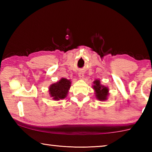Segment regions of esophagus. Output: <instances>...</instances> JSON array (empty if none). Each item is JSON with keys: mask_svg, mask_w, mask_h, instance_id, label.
Masks as SVG:
<instances>
[{"mask_svg": "<svg viewBox=\"0 0 152 152\" xmlns=\"http://www.w3.org/2000/svg\"><path fill=\"white\" fill-rule=\"evenodd\" d=\"M84 74L83 73V72H80L78 73V76L80 78H84Z\"/></svg>", "mask_w": 152, "mask_h": 152, "instance_id": "esophagus-1", "label": "esophagus"}]
</instances>
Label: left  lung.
Returning a JSON list of instances; mask_svg holds the SVG:
<instances>
[{"label":"left lung","mask_w":152,"mask_h":152,"mask_svg":"<svg viewBox=\"0 0 152 152\" xmlns=\"http://www.w3.org/2000/svg\"><path fill=\"white\" fill-rule=\"evenodd\" d=\"M94 85L93 86V88L96 92V96L99 101H105L107 99V96L109 93V89L107 87H105L102 86L100 83V80H96L94 82Z\"/></svg>","instance_id":"obj_1"}]
</instances>
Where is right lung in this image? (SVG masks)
I'll list each match as a JSON object with an SVG mask.
<instances>
[{
	"label": "right lung",
	"instance_id": "right-lung-1",
	"mask_svg": "<svg viewBox=\"0 0 152 152\" xmlns=\"http://www.w3.org/2000/svg\"><path fill=\"white\" fill-rule=\"evenodd\" d=\"M71 82L69 80L61 78L57 83L51 84L50 87V94L54 100L63 99L66 96L70 88Z\"/></svg>",
	"mask_w": 152,
	"mask_h": 152
}]
</instances>
